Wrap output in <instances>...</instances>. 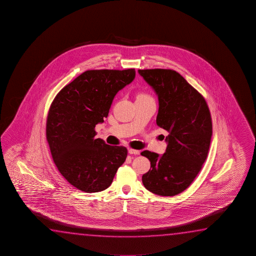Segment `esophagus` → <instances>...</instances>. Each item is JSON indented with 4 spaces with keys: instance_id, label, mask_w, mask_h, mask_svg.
I'll return each mask as SVG.
<instances>
[{
    "instance_id": "obj_1",
    "label": "esophagus",
    "mask_w": 256,
    "mask_h": 256,
    "mask_svg": "<svg viewBox=\"0 0 256 256\" xmlns=\"http://www.w3.org/2000/svg\"><path fill=\"white\" fill-rule=\"evenodd\" d=\"M129 154H134V155H139L140 150H134V148H129Z\"/></svg>"
}]
</instances>
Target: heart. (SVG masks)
Here are the masks:
<instances>
[{
	"label": "heart",
	"mask_w": 256,
	"mask_h": 256,
	"mask_svg": "<svg viewBox=\"0 0 256 256\" xmlns=\"http://www.w3.org/2000/svg\"><path fill=\"white\" fill-rule=\"evenodd\" d=\"M145 96H150L148 95V94H145V93H140L137 98H145Z\"/></svg>",
	"instance_id": "1"
}]
</instances>
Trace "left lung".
Returning <instances> with one entry per match:
<instances>
[{
  "label": "left lung",
  "instance_id": "left-lung-1",
  "mask_svg": "<svg viewBox=\"0 0 256 256\" xmlns=\"http://www.w3.org/2000/svg\"><path fill=\"white\" fill-rule=\"evenodd\" d=\"M138 72L158 96L156 126L169 132L162 156L148 150L140 153L150 161L143 186L155 194L174 196L191 186L207 158L212 136L210 112L204 96L178 72Z\"/></svg>",
  "mask_w": 256,
  "mask_h": 256
}]
</instances>
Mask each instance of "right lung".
<instances>
[{"instance_id": "1", "label": "right lung", "mask_w": 256, "mask_h": 256, "mask_svg": "<svg viewBox=\"0 0 256 256\" xmlns=\"http://www.w3.org/2000/svg\"><path fill=\"white\" fill-rule=\"evenodd\" d=\"M134 69L88 70L58 92L46 119V140L62 176L84 192L104 191L127 158L124 146L96 138L118 91L132 82Z\"/></svg>"}]
</instances>
